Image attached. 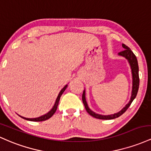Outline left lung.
Returning a JSON list of instances; mask_svg holds the SVG:
<instances>
[{"mask_svg": "<svg viewBox=\"0 0 151 151\" xmlns=\"http://www.w3.org/2000/svg\"><path fill=\"white\" fill-rule=\"evenodd\" d=\"M123 47L124 48L125 50L123 51L118 53V55H121V56L125 57L127 60L129 62L130 68H131L132 70V76H133V89H132V94H131V98H130V101L129 103L125 106L123 109L121 110L120 112L115 113L113 115H108V116H102V115L97 114V113H95L93 112L91 109L88 106L87 103L86 101V97H85V91H83L82 95V100L83 103L85 108H86V111L91 115V116L94 117V118H98V119H102V120H111V119H114V118H118V117L121 116L122 114H123L126 111H127L129 106H130L132 102H133V100L135 99V98L136 97L137 93H138V88H139V74H138V60H137V58L135 55V54L133 53L130 48H128L127 45L125 44H123Z\"/></svg>", "mask_w": 151, "mask_h": 151, "instance_id": "left-lung-1", "label": "left lung"}]
</instances>
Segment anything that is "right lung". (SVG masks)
<instances>
[{"label": "right lung", "instance_id": "add662e5", "mask_svg": "<svg viewBox=\"0 0 151 151\" xmlns=\"http://www.w3.org/2000/svg\"><path fill=\"white\" fill-rule=\"evenodd\" d=\"M67 85L66 86H65V87L63 88L61 91H60V92L59 93L58 96V98L56 99V101H55V104H54L53 108H52L51 110H50L49 112L47 113V114L44 115V116H42L40 117H39V118H24V117H22L21 116V118H23V119H25L27 120V121H36V122H38V121H46V120L49 119V118H50V117L53 116V115L54 113H55V111H56L57 110V108H58V103H59V101H60V96H61V95L63 94V93L65 91V88H67Z\"/></svg>", "mask_w": 151, "mask_h": 151}]
</instances>
